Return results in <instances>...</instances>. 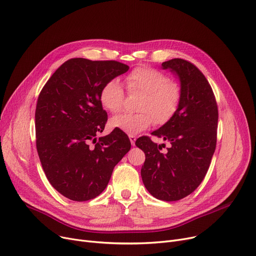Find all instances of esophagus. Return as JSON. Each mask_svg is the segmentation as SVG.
<instances>
[{"instance_id": "esophagus-1", "label": "esophagus", "mask_w": 256, "mask_h": 256, "mask_svg": "<svg viewBox=\"0 0 256 256\" xmlns=\"http://www.w3.org/2000/svg\"><path fill=\"white\" fill-rule=\"evenodd\" d=\"M128 138H130V144H132V146L135 145V142H136V136H134V135H130V136H128Z\"/></svg>"}]
</instances>
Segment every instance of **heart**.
<instances>
[{"label":"heart","instance_id":"b5f03b06","mask_svg":"<svg viewBox=\"0 0 256 256\" xmlns=\"http://www.w3.org/2000/svg\"><path fill=\"white\" fill-rule=\"evenodd\" d=\"M126 85L130 93H142L135 114H121L111 119L110 126L128 135H136L150 128L154 122L164 124L176 113L182 98L178 83L169 80L168 76L152 67H137L126 76ZM124 90L118 78H111L100 91V102L104 110L116 114L124 108Z\"/></svg>","mask_w":256,"mask_h":256}]
</instances>
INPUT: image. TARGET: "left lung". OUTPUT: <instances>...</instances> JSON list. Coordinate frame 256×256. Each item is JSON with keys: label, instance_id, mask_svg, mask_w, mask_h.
I'll return each mask as SVG.
<instances>
[{"label": "left lung", "instance_id": "1", "mask_svg": "<svg viewBox=\"0 0 256 256\" xmlns=\"http://www.w3.org/2000/svg\"><path fill=\"white\" fill-rule=\"evenodd\" d=\"M162 67L178 76L182 89L176 113L152 132L170 147L160 152V145L146 136L136 145L145 154L141 176L147 191L160 200L176 201L194 192L208 170L217 143L218 106L208 80L194 64L176 58Z\"/></svg>", "mask_w": 256, "mask_h": 256}]
</instances>
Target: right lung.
<instances>
[{"label": "right lung", "instance_id": "obj_1", "mask_svg": "<svg viewBox=\"0 0 256 256\" xmlns=\"http://www.w3.org/2000/svg\"><path fill=\"white\" fill-rule=\"evenodd\" d=\"M128 68L117 61L70 59L39 94L37 152L50 184L66 198L87 201L98 196L114 167L130 150L128 137L120 130L96 138L108 120L100 91L106 80Z\"/></svg>", "mask_w": 256, "mask_h": 256}]
</instances>
